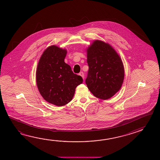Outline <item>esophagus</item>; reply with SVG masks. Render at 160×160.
<instances>
[{"label":"esophagus","mask_w":160,"mask_h":160,"mask_svg":"<svg viewBox=\"0 0 160 160\" xmlns=\"http://www.w3.org/2000/svg\"><path fill=\"white\" fill-rule=\"evenodd\" d=\"M79 75H80V76H81L83 79H84V78H85V75H84V74H83V72H81L79 74Z\"/></svg>","instance_id":"esophagus-1"}]
</instances>
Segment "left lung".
Segmentation results:
<instances>
[{"label":"left lung","instance_id":"8db88e82","mask_svg":"<svg viewBox=\"0 0 160 160\" xmlns=\"http://www.w3.org/2000/svg\"><path fill=\"white\" fill-rule=\"evenodd\" d=\"M88 71L85 80L92 94L101 99L111 98L118 92L124 79L122 61L108 43L94 41L87 49Z\"/></svg>","mask_w":160,"mask_h":160}]
</instances>
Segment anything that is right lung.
<instances>
[{"label":"right lung","instance_id":"obj_1","mask_svg":"<svg viewBox=\"0 0 160 160\" xmlns=\"http://www.w3.org/2000/svg\"><path fill=\"white\" fill-rule=\"evenodd\" d=\"M66 49L55 45L44 50L38 64L36 81L38 88L47 102L62 106L70 102L75 88L83 82L65 62Z\"/></svg>","mask_w":160,"mask_h":160}]
</instances>
